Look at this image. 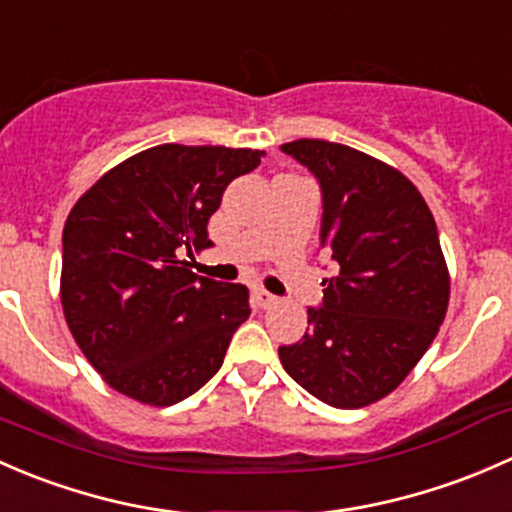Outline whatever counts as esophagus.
I'll use <instances>...</instances> for the list:
<instances>
[{
  "mask_svg": "<svg viewBox=\"0 0 512 512\" xmlns=\"http://www.w3.org/2000/svg\"><path fill=\"white\" fill-rule=\"evenodd\" d=\"M254 300H256V305L258 308H273V305L278 303V298L276 295H271L268 291H263V288H256V293H254Z\"/></svg>",
  "mask_w": 512,
  "mask_h": 512,
  "instance_id": "1",
  "label": "esophagus"
}]
</instances>
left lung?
I'll return each mask as SVG.
<instances>
[{
	"instance_id": "8db88e82",
	"label": "left lung",
	"mask_w": 512,
	"mask_h": 512,
	"mask_svg": "<svg viewBox=\"0 0 512 512\" xmlns=\"http://www.w3.org/2000/svg\"><path fill=\"white\" fill-rule=\"evenodd\" d=\"M323 189L320 244L337 261L308 333L278 347L295 382L335 409L392 394L446 318L449 266L431 209L397 167L328 140L281 145Z\"/></svg>"
}]
</instances>
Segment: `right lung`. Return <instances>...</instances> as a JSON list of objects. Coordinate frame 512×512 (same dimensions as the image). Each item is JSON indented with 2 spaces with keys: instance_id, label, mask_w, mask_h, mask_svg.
I'll use <instances>...</instances> for the list:
<instances>
[{
  "instance_id": "add662e5",
  "label": "right lung",
  "mask_w": 512,
  "mask_h": 512,
  "mask_svg": "<svg viewBox=\"0 0 512 512\" xmlns=\"http://www.w3.org/2000/svg\"><path fill=\"white\" fill-rule=\"evenodd\" d=\"M261 150L150 147L73 204L63 226L61 305L73 340L105 384L147 407H170L209 382L249 318V288L197 276L207 221L231 179Z\"/></svg>"
}]
</instances>
